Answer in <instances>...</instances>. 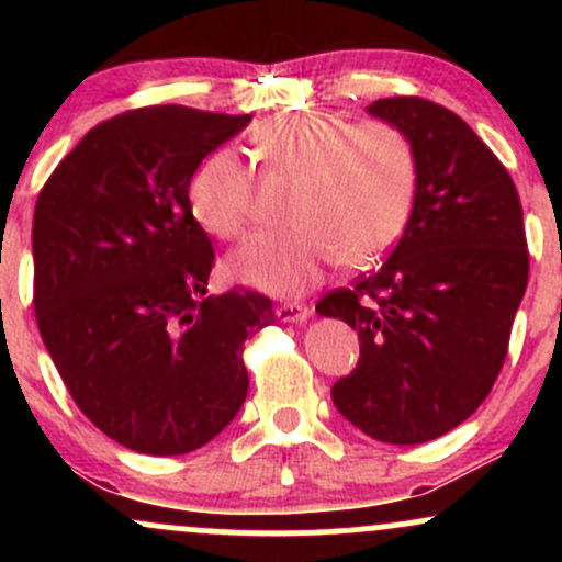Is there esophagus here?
Wrapping results in <instances>:
<instances>
[{
    "mask_svg": "<svg viewBox=\"0 0 562 562\" xmlns=\"http://www.w3.org/2000/svg\"><path fill=\"white\" fill-rule=\"evenodd\" d=\"M308 314H312V308L301 301H285L277 306V317H280L282 322H303V319H308Z\"/></svg>",
    "mask_w": 562,
    "mask_h": 562,
    "instance_id": "esophagus-1",
    "label": "esophagus"
}]
</instances>
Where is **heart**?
I'll use <instances>...</instances> for the list:
<instances>
[{"label":"heart","mask_w":562,"mask_h":562,"mask_svg":"<svg viewBox=\"0 0 562 562\" xmlns=\"http://www.w3.org/2000/svg\"><path fill=\"white\" fill-rule=\"evenodd\" d=\"M267 179H295L285 229L263 232L232 269L274 293H303L333 263L364 269L402 237L417 195L412 142L385 121L348 124L333 113H282L254 132ZM192 216L218 240H240L259 222L256 182L232 150L209 156L187 187Z\"/></svg>","instance_id":"1"}]
</instances>
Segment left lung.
<instances>
[{
    "label": "left lung",
    "mask_w": 562,
    "mask_h": 562,
    "mask_svg": "<svg viewBox=\"0 0 562 562\" xmlns=\"http://www.w3.org/2000/svg\"><path fill=\"white\" fill-rule=\"evenodd\" d=\"M367 111L415 147L417 195L389 259L317 303L359 335V362L333 402L378 441L425 443L468 420L499 378L528 285L524 209L457 113L423 97Z\"/></svg>",
    "instance_id": "8db88e82"
}]
</instances>
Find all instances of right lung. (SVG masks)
<instances>
[{
	"label": "right lung",
	"instance_id": "1",
	"mask_svg": "<svg viewBox=\"0 0 562 562\" xmlns=\"http://www.w3.org/2000/svg\"><path fill=\"white\" fill-rule=\"evenodd\" d=\"M250 115L153 105L97 124L42 187L34 308L76 406L121 447L173 457L248 396L243 344L277 319L250 288L205 295L214 245L187 187Z\"/></svg>",
	"mask_w": 562,
	"mask_h": 562
}]
</instances>
